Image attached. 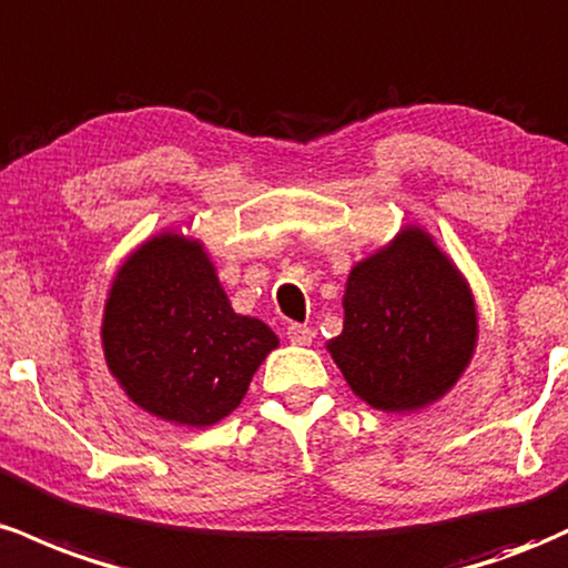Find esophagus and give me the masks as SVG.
Here are the masks:
<instances>
[{
  "label": "esophagus",
  "instance_id": "esophagus-1",
  "mask_svg": "<svg viewBox=\"0 0 568 568\" xmlns=\"http://www.w3.org/2000/svg\"><path fill=\"white\" fill-rule=\"evenodd\" d=\"M286 337H290L295 346H308L314 333H311V327H305V324H290V327H286Z\"/></svg>",
  "mask_w": 568,
  "mask_h": 568
}]
</instances>
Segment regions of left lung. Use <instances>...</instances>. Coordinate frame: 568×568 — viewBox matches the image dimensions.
Returning a JSON list of instances; mask_svg holds the SVG:
<instances>
[{
	"mask_svg": "<svg viewBox=\"0 0 568 568\" xmlns=\"http://www.w3.org/2000/svg\"><path fill=\"white\" fill-rule=\"evenodd\" d=\"M469 284L429 233L407 225L356 263L343 295V333L327 343L352 392L386 413L432 405L473 359Z\"/></svg>",
	"mask_w": 568,
	"mask_h": 568,
	"instance_id": "obj_1",
	"label": "left lung"
}]
</instances>
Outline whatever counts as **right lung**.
I'll list each match as a JSON object with an SVG mask.
<instances>
[{
  "label": "right lung",
  "mask_w": 568,
  "mask_h": 568,
  "mask_svg": "<svg viewBox=\"0 0 568 568\" xmlns=\"http://www.w3.org/2000/svg\"><path fill=\"white\" fill-rule=\"evenodd\" d=\"M101 343L112 375L142 410L212 426L241 405L278 337L260 318L235 314L201 241L161 233L120 265Z\"/></svg>",
  "instance_id": "1"
}]
</instances>
